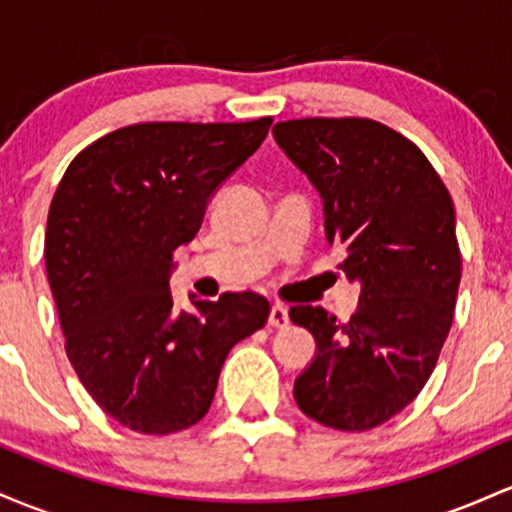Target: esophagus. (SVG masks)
Wrapping results in <instances>:
<instances>
[{"label": "esophagus", "instance_id": "34e87169", "mask_svg": "<svg viewBox=\"0 0 512 512\" xmlns=\"http://www.w3.org/2000/svg\"><path fill=\"white\" fill-rule=\"evenodd\" d=\"M268 324L275 326V329H285V326L290 324V314H287L285 304H280V302L273 304L271 317H268Z\"/></svg>", "mask_w": 512, "mask_h": 512}]
</instances>
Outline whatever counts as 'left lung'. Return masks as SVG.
<instances>
[{
	"instance_id": "1",
	"label": "left lung",
	"mask_w": 512,
	"mask_h": 512,
	"mask_svg": "<svg viewBox=\"0 0 512 512\" xmlns=\"http://www.w3.org/2000/svg\"><path fill=\"white\" fill-rule=\"evenodd\" d=\"M273 137L319 191L326 239L346 254L338 268L360 283L348 321L290 307L317 341L295 401L321 426L370 430L416 399L450 333L462 278L455 205L426 154L377 120H285Z\"/></svg>"
}]
</instances>
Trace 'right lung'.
I'll use <instances>...</instances> for the list:
<instances>
[{"mask_svg":"<svg viewBox=\"0 0 512 512\" xmlns=\"http://www.w3.org/2000/svg\"><path fill=\"white\" fill-rule=\"evenodd\" d=\"M249 123H137L108 132L67 166L45 229V271L67 358L91 399L125 428L195 426L241 338L266 326L256 292L174 307V251L188 244L220 183L266 140Z\"/></svg>","mask_w":512,"mask_h":512,"instance_id":"right-lung-1","label":"right lung"}]
</instances>
